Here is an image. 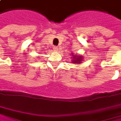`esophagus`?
Segmentation results:
<instances>
[{"label": "esophagus", "mask_w": 121, "mask_h": 121, "mask_svg": "<svg viewBox=\"0 0 121 121\" xmlns=\"http://www.w3.org/2000/svg\"><path fill=\"white\" fill-rule=\"evenodd\" d=\"M53 49H54L55 51H57V50H58V48H57V46H54V48H53Z\"/></svg>", "instance_id": "esophagus-1"}]
</instances>
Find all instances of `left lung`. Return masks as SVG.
<instances>
[{
	"mask_svg": "<svg viewBox=\"0 0 121 121\" xmlns=\"http://www.w3.org/2000/svg\"><path fill=\"white\" fill-rule=\"evenodd\" d=\"M73 57H75V58H76V60H73V63H76V62H78V63L79 64L81 61L83 60V59H82V57H81V56H76V55H73Z\"/></svg>",
	"mask_w": 121,
	"mask_h": 121,
	"instance_id": "1",
	"label": "left lung"
}]
</instances>
